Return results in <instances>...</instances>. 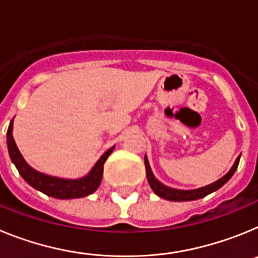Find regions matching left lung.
Returning a JSON list of instances; mask_svg holds the SVG:
<instances>
[{
	"mask_svg": "<svg viewBox=\"0 0 258 258\" xmlns=\"http://www.w3.org/2000/svg\"><path fill=\"white\" fill-rule=\"evenodd\" d=\"M239 160H240V156H238L235 164L232 165V168L230 169V172L227 173L226 175H223L222 178L218 179V181L214 182V183L208 184V186H206V187L197 188V190H188V191L175 190V188H170V187H166V186H164L163 183H160V182L155 178V175L152 174L151 168H150V165H149V160H147V157L145 156L146 175H147V181H149L150 186H151V188L154 190V192L156 194L157 197H160V198H163V199H166V200H172V202H190V200L202 199V198L207 197V195H209V194L213 192V191H216V190H218L220 187H222L223 184L226 183V182L231 178L232 174L235 173L236 168H238V165H239Z\"/></svg>",
	"mask_w": 258,
	"mask_h": 258,
	"instance_id": "left-lung-1",
	"label": "left lung"
}]
</instances>
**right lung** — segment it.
<instances>
[{
    "mask_svg": "<svg viewBox=\"0 0 258 258\" xmlns=\"http://www.w3.org/2000/svg\"><path fill=\"white\" fill-rule=\"evenodd\" d=\"M8 149L10 159L15 166H17L18 172L22 175L24 181L36 190L44 192L45 195L55 199H75V198H84L88 197L90 194L94 192L101 184L102 175H103V164L107 160V157L111 155L113 151L109 149L108 151L104 152L102 157L97 161L92 172L89 173L86 177L80 179H61L55 178V177H50V175L42 174L37 172L33 168L26 163L18 150L15 141L13 138V120L8 129Z\"/></svg>",
    "mask_w": 258,
    "mask_h": 258,
    "instance_id": "obj_1",
    "label": "right lung"
}]
</instances>
